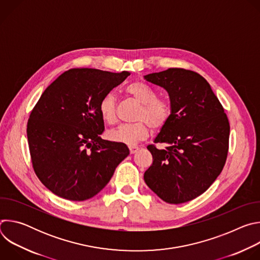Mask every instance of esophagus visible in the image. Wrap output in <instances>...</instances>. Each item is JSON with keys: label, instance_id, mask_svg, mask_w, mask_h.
Wrapping results in <instances>:
<instances>
[{"label": "esophagus", "instance_id": "34e87169", "mask_svg": "<svg viewBox=\"0 0 260 260\" xmlns=\"http://www.w3.org/2000/svg\"><path fill=\"white\" fill-rule=\"evenodd\" d=\"M138 150H139V147H137V146H131V147H129V152H131V154L137 153Z\"/></svg>", "mask_w": 260, "mask_h": 260}]
</instances>
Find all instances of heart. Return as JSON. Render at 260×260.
Returning a JSON list of instances; mask_svg holds the SVG:
<instances>
[{
  "mask_svg": "<svg viewBox=\"0 0 260 260\" xmlns=\"http://www.w3.org/2000/svg\"><path fill=\"white\" fill-rule=\"evenodd\" d=\"M127 94L138 104L134 124L119 125L110 129L107 138L115 143L135 145L147 138L149 126L153 131L161 129L170 120L172 107L169 101L158 99L155 89L143 82H133L126 87ZM99 111L103 120L112 124L116 120V100L112 92L106 93L99 104Z\"/></svg>",
  "mask_w": 260,
  "mask_h": 260,
  "instance_id": "obj_1",
  "label": "heart"
}]
</instances>
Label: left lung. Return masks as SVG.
Segmentation results:
<instances>
[{"label": "left lung", "instance_id": "1", "mask_svg": "<svg viewBox=\"0 0 260 260\" xmlns=\"http://www.w3.org/2000/svg\"><path fill=\"white\" fill-rule=\"evenodd\" d=\"M144 79L167 90L169 122L147 149L153 164L144 180L169 204L189 202L204 193L220 175L229 151L230 122L210 84L200 74L179 68L148 74Z\"/></svg>", "mask_w": 260, "mask_h": 260}]
</instances>
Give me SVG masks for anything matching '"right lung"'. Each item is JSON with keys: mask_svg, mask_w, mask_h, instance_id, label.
Returning a JSON list of instances; mask_svg holds the SVG:
<instances>
[{"mask_svg": "<svg viewBox=\"0 0 260 260\" xmlns=\"http://www.w3.org/2000/svg\"><path fill=\"white\" fill-rule=\"evenodd\" d=\"M131 75L71 69L42 93L27 121L32 168L55 196L81 202L98 194L129 154L125 144L101 138L102 98Z\"/></svg>", "mask_w": 260, "mask_h": 260, "instance_id": "add662e5", "label": "right lung"}]
</instances>
